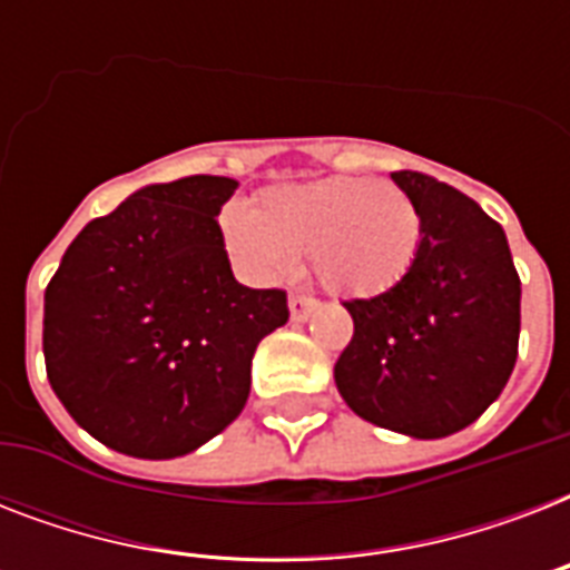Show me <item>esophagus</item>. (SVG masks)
<instances>
[{
    "label": "esophagus",
    "mask_w": 570,
    "mask_h": 570,
    "mask_svg": "<svg viewBox=\"0 0 570 570\" xmlns=\"http://www.w3.org/2000/svg\"><path fill=\"white\" fill-rule=\"evenodd\" d=\"M316 298H311V295H293L289 298V320L293 322H307L311 320V313L316 311Z\"/></svg>",
    "instance_id": "34e87169"
}]
</instances>
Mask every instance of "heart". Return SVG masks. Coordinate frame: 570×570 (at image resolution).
Masks as SVG:
<instances>
[{
  "label": "heart",
  "instance_id": "1",
  "mask_svg": "<svg viewBox=\"0 0 570 570\" xmlns=\"http://www.w3.org/2000/svg\"><path fill=\"white\" fill-rule=\"evenodd\" d=\"M224 248L242 275L281 284L311 250L313 275L340 298H375L405 281L423 245V213L405 189L366 177L275 186L257 209L227 206Z\"/></svg>",
  "mask_w": 570,
  "mask_h": 570
}]
</instances>
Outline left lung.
Returning <instances> with one entry per match:
<instances>
[{
	"mask_svg": "<svg viewBox=\"0 0 570 570\" xmlns=\"http://www.w3.org/2000/svg\"><path fill=\"white\" fill-rule=\"evenodd\" d=\"M423 213L405 281L346 302L355 334L334 366L340 396L366 423L416 441L468 429L518 361L521 277L503 227L429 174H390Z\"/></svg>",
	"mask_w": 570,
	"mask_h": 570,
	"instance_id": "8db88e82",
	"label": "left lung"
}]
</instances>
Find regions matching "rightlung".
I'll return each instance as SVG.
<instances>
[{
  "label": "right lung",
  "mask_w": 570,
  "mask_h": 570,
  "mask_svg": "<svg viewBox=\"0 0 570 570\" xmlns=\"http://www.w3.org/2000/svg\"><path fill=\"white\" fill-rule=\"evenodd\" d=\"M239 183L132 191L70 242L43 295V357L67 414L132 459L189 455L242 414L259 340L286 293L230 272L218 213Z\"/></svg>",
  "instance_id": "obj_1"
}]
</instances>
